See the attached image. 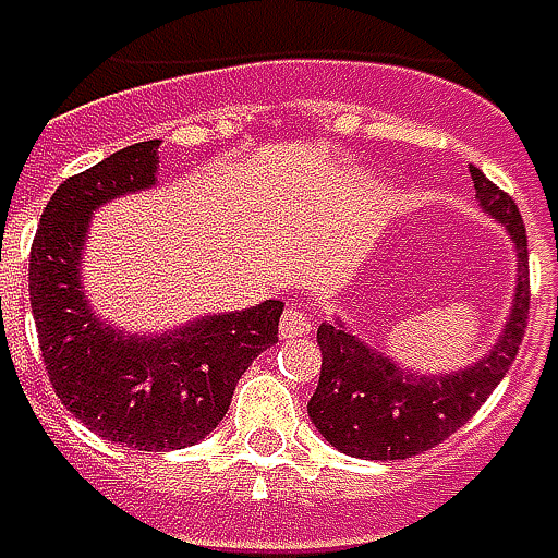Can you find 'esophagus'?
<instances>
[{
    "label": "esophagus",
    "instance_id": "obj_1",
    "mask_svg": "<svg viewBox=\"0 0 558 558\" xmlns=\"http://www.w3.org/2000/svg\"><path fill=\"white\" fill-rule=\"evenodd\" d=\"M311 326H314V323H311L307 314H298V311L289 307V311L282 314V320H279V336H282V339H294V336L311 332Z\"/></svg>",
    "mask_w": 558,
    "mask_h": 558
}]
</instances>
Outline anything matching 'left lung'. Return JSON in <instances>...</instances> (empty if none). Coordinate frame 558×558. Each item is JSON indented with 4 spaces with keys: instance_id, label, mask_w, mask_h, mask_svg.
Here are the masks:
<instances>
[{
    "instance_id": "obj_1",
    "label": "left lung",
    "mask_w": 558,
    "mask_h": 558,
    "mask_svg": "<svg viewBox=\"0 0 558 558\" xmlns=\"http://www.w3.org/2000/svg\"><path fill=\"white\" fill-rule=\"evenodd\" d=\"M477 207L506 229L515 251L512 307L484 357L449 374L411 371L383 349L354 336L342 317L320 323L323 367L307 402L314 427L339 452L367 461L411 459L459 430L487 402L515 361L527 323V235L515 201L471 166Z\"/></svg>"
}]
</instances>
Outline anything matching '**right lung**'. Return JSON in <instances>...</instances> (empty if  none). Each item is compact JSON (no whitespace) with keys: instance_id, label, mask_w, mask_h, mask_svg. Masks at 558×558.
Here are the masks:
<instances>
[{"instance_id":"right-lung-1","label":"right lung","mask_w":558,"mask_h":558,"mask_svg":"<svg viewBox=\"0 0 558 558\" xmlns=\"http://www.w3.org/2000/svg\"><path fill=\"white\" fill-rule=\"evenodd\" d=\"M159 141L106 156L56 187L31 247V311L56 396L119 446L169 452L201 442L226 417L251 361L279 342L282 301L131 332L99 317L84 286L94 213L156 187Z\"/></svg>"}]
</instances>
